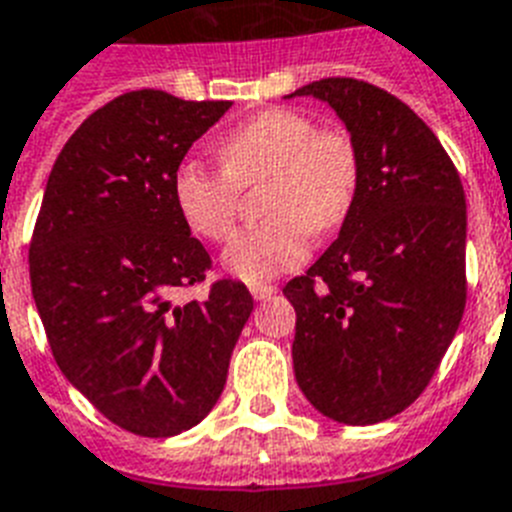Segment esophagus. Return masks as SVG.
I'll list each match as a JSON object with an SVG mask.
<instances>
[{
    "instance_id": "1",
    "label": "esophagus",
    "mask_w": 512,
    "mask_h": 512,
    "mask_svg": "<svg viewBox=\"0 0 512 512\" xmlns=\"http://www.w3.org/2000/svg\"><path fill=\"white\" fill-rule=\"evenodd\" d=\"M249 292H252V297L255 299H268L276 294V286L273 284H252L249 286Z\"/></svg>"
}]
</instances>
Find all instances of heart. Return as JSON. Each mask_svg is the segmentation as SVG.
I'll return each instance as SVG.
<instances>
[{"label":"heart","mask_w":512,"mask_h":512,"mask_svg":"<svg viewBox=\"0 0 512 512\" xmlns=\"http://www.w3.org/2000/svg\"><path fill=\"white\" fill-rule=\"evenodd\" d=\"M223 168L186 160L173 178V197L186 226L207 242L234 234L242 189L265 184L270 220L236 236L223 252L231 276L247 284L297 268L307 257L310 231L342 226L360 186V157L342 131L318 128L310 115L270 107L236 126L218 144Z\"/></svg>","instance_id":"obj_1"}]
</instances>
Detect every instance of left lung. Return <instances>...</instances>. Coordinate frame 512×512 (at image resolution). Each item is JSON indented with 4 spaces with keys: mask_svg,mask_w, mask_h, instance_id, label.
Wrapping results in <instances>:
<instances>
[{
    "mask_svg": "<svg viewBox=\"0 0 512 512\" xmlns=\"http://www.w3.org/2000/svg\"><path fill=\"white\" fill-rule=\"evenodd\" d=\"M289 97L331 105L360 157L339 239L284 286L297 310L294 376L331 421L371 426L429 386L465 310V191L410 107L357 78Z\"/></svg>",
    "mask_w": 512,
    "mask_h": 512,
    "instance_id": "left-lung-1",
    "label": "left lung"
}]
</instances>
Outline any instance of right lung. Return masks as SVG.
<instances>
[{"mask_svg": "<svg viewBox=\"0 0 512 512\" xmlns=\"http://www.w3.org/2000/svg\"><path fill=\"white\" fill-rule=\"evenodd\" d=\"M228 107L157 89L120 94L70 136L41 199L28 263L52 355L131 434L197 426L226 386L252 313V294L231 278L202 302H173L213 268L178 213L173 178Z\"/></svg>", "mask_w": 512, "mask_h": 512, "instance_id": "right-lung-1", "label": "right lung"}]
</instances>
